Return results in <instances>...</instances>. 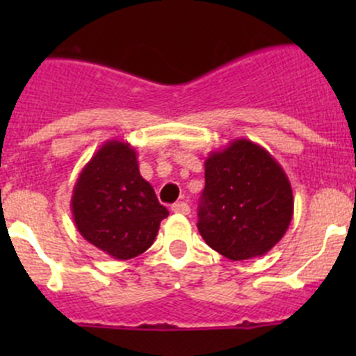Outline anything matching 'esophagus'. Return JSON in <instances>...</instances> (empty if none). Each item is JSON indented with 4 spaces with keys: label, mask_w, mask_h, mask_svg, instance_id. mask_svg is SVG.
<instances>
[{
    "label": "esophagus",
    "mask_w": 356,
    "mask_h": 356,
    "mask_svg": "<svg viewBox=\"0 0 356 356\" xmlns=\"http://www.w3.org/2000/svg\"><path fill=\"white\" fill-rule=\"evenodd\" d=\"M172 211H175V213L189 215V211H191V208H189V204L186 203V201H177V203L172 204Z\"/></svg>",
    "instance_id": "obj_1"
}]
</instances>
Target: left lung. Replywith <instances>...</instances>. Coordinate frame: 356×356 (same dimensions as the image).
Returning a JSON list of instances; mask_svg holds the SVG:
<instances>
[{"instance_id": "obj_1", "label": "left lung", "mask_w": 356, "mask_h": 356, "mask_svg": "<svg viewBox=\"0 0 356 356\" xmlns=\"http://www.w3.org/2000/svg\"><path fill=\"white\" fill-rule=\"evenodd\" d=\"M293 189L284 168L250 139H234L204 160L198 231L229 260L261 257L293 218Z\"/></svg>"}]
</instances>
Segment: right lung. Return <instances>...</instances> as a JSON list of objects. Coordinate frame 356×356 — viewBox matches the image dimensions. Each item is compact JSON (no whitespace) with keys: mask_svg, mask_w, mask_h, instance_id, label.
<instances>
[{"mask_svg":"<svg viewBox=\"0 0 356 356\" xmlns=\"http://www.w3.org/2000/svg\"><path fill=\"white\" fill-rule=\"evenodd\" d=\"M70 208L82 238L117 260L145 253L168 217L139 174L136 149L118 139L106 141L82 168Z\"/></svg>","mask_w":356,"mask_h":356,"instance_id":"obj_1","label":"right lung"}]
</instances>
